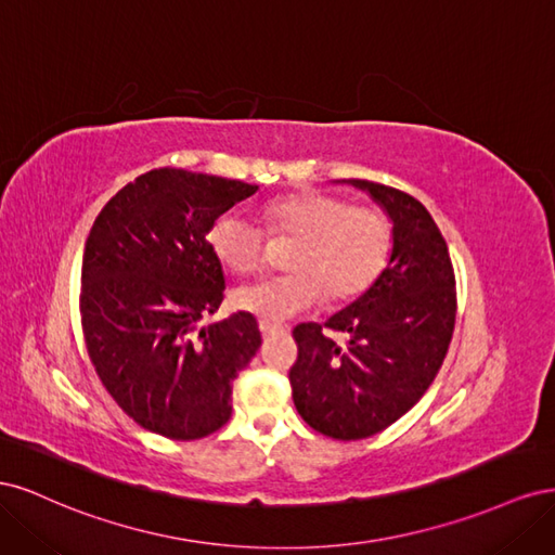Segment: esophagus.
<instances>
[{
  "label": "esophagus",
  "instance_id": "obj_1",
  "mask_svg": "<svg viewBox=\"0 0 555 555\" xmlns=\"http://www.w3.org/2000/svg\"><path fill=\"white\" fill-rule=\"evenodd\" d=\"M259 328H261V335L266 338V335H273V333H282L284 328H280V326H275V324H268V322H261L259 324Z\"/></svg>",
  "mask_w": 555,
  "mask_h": 555
}]
</instances>
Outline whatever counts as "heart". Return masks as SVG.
I'll return each instance as SVG.
<instances>
[{
  "instance_id": "b5f03b06",
  "label": "heart",
  "mask_w": 555,
  "mask_h": 555,
  "mask_svg": "<svg viewBox=\"0 0 555 555\" xmlns=\"http://www.w3.org/2000/svg\"><path fill=\"white\" fill-rule=\"evenodd\" d=\"M271 236L296 238L287 268L292 273L247 284L233 294V306L268 324H282L322 300L335 304L367 292L384 273L393 247L389 217L349 198L304 192L273 201L263 210ZM212 255L236 275L259 271L266 236L238 212H224L208 233Z\"/></svg>"
}]
</instances>
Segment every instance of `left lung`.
Returning <instances> with one entry per match:
<instances>
[{"instance_id": "left-lung-1", "label": "left lung", "mask_w": 555, "mask_h": 555, "mask_svg": "<svg viewBox=\"0 0 555 555\" xmlns=\"http://www.w3.org/2000/svg\"><path fill=\"white\" fill-rule=\"evenodd\" d=\"M393 224L389 263L371 289L322 324H298L289 371L304 422L333 440H363L410 412L438 375L456 324V278L430 212L396 188L347 180ZM324 327L345 332L338 346Z\"/></svg>"}]
</instances>
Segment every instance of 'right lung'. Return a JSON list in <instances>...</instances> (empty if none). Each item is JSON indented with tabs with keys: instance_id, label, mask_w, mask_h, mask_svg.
Wrapping results in <instances>:
<instances>
[{
	"instance_id": "add662e5",
	"label": "right lung",
	"mask_w": 555,
	"mask_h": 555,
	"mask_svg": "<svg viewBox=\"0 0 555 555\" xmlns=\"http://www.w3.org/2000/svg\"><path fill=\"white\" fill-rule=\"evenodd\" d=\"M257 190L166 166L125 184L90 229L80 275L90 361L122 412L162 438L220 430L233 379L261 347L247 312L198 328L224 298L210 227Z\"/></svg>"
}]
</instances>
